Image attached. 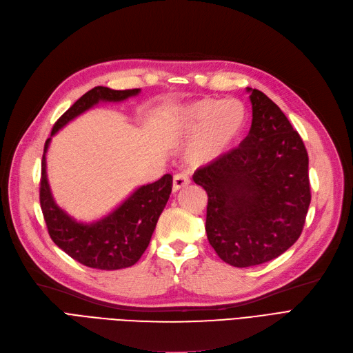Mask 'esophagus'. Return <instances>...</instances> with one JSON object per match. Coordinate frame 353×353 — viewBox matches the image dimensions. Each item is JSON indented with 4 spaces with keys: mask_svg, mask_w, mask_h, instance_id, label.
Wrapping results in <instances>:
<instances>
[{
    "mask_svg": "<svg viewBox=\"0 0 353 353\" xmlns=\"http://www.w3.org/2000/svg\"><path fill=\"white\" fill-rule=\"evenodd\" d=\"M190 182H191V179H190L188 174H185V172L176 174V175L174 176V184H172V190L176 192V191H179L181 188H184V187L190 185Z\"/></svg>",
    "mask_w": 353,
    "mask_h": 353,
    "instance_id": "1",
    "label": "esophagus"
}]
</instances>
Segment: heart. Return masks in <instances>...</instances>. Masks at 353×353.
<instances>
[{
    "instance_id": "1",
    "label": "heart",
    "mask_w": 353,
    "mask_h": 353,
    "mask_svg": "<svg viewBox=\"0 0 353 353\" xmlns=\"http://www.w3.org/2000/svg\"><path fill=\"white\" fill-rule=\"evenodd\" d=\"M248 121L246 107L237 100L203 98L176 107L169 116L172 129L188 133L199 128L188 146L192 163H207L229 152Z\"/></svg>"
}]
</instances>
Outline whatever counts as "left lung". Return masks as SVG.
<instances>
[{
    "instance_id": "1",
    "label": "left lung",
    "mask_w": 353,
    "mask_h": 353,
    "mask_svg": "<svg viewBox=\"0 0 353 353\" xmlns=\"http://www.w3.org/2000/svg\"><path fill=\"white\" fill-rule=\"evenodd\" d=\"M249 134L194 172L207 195L205 232L219 258L236 268L270 262L300 237L312 192L300 134L262 91L248 88Z\"/></svg>"
}]
</instances>
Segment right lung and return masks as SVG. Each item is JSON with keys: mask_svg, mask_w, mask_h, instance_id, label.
I'll use <instances>...</instances> for the list:
<instances>
[{"mask_svg": "<svg viewBox=\"0 0 353 353\" xmlns=\"http://www.w3.org/2000/svg\"><path fill=\"white\" fill-rule=\"evenodd\" d=\"M139 92V88L117 91L95 87L63 112L54 123L50 136L98 103L124 101ZM50 140L52 137L46 140L41 158L40 207L54 245L72 259L95 270L116 271L134 265L149 246L158 219L171 195L172 175L166 174L153 184L139 187L105 217L81 223L63 211L52 196L46 175V152Z\"/></svg>", "mask_w": 353, "mask_h": 353, "instance_id": "obj_1", "label": "right lung"}]
</instances>
